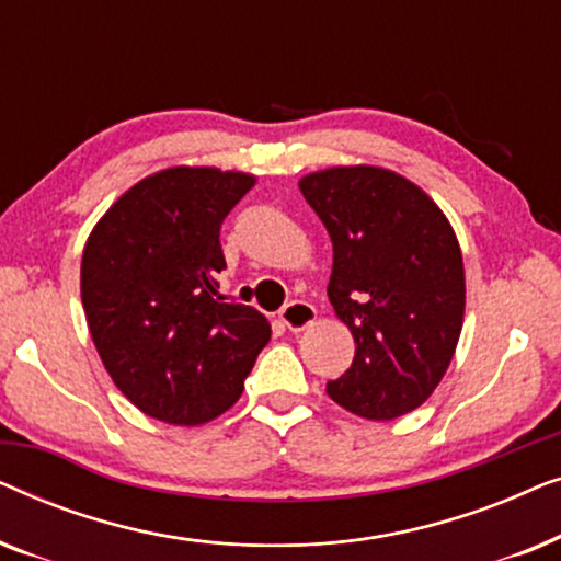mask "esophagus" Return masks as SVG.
<instances>
[{
  "label": "esophagus",
  "instance_id": "esophagus-1",
  "mask_svg": "<svg viewBox=\"0 0 561 561\" xmlns=\"http://www.w3.org/2000/svg\"><path fill=\"white\" fill-rule=\"evenodd\" d=\"M278 319L283 321V327L290 329V332H301V329H306L313 319H317V309L306 301H290L283 306Z\"/></svg>",
  "mask_w": 561,
  "mask_h": 561
}]
</instances>
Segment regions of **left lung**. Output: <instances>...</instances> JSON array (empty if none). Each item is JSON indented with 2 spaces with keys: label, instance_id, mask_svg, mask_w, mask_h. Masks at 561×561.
I'll list each match as a JSON object with an SVG mask.
<instances>
[{
  "label": "left lung",
  "instance_id": "left-lung-1",
  "mask_svg": "<svg viewBox=\"0 0 561 561\" xmlns=\"http://www.w3.org/2000/svg\"><path fill=\"white\" fill-rule=\"evenodd\" d=\"M298 186L332 237L327 294L355 336V359L327 393L363 419L403 416L439 386L462 332L457 237L424 191L386 168H329Z\"/></svg>",
  "mask_w": 561,
  "mask_h": 561
}]
</instances>
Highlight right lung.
Returning a JSON list of instances; mask_svg holds the SVG:
<instances>
[{"label": "right lung", "mask_w": 561, "mask_h": 561, "mask_svg": "<svg viewBox=\"0 0 561 561\" xmlns=\"http://www.w3.org/2000/svg\"><path fill=\"white\" fill-rule=\"evenodd\" d=\"M255 186L248 173L168 168L119 196L81 260L91 340L114 386L175 426L217 419L244 390L271 324L227 301L219 232Z\"/></svg>", "instance_id": "obj_1"}]
</instances>
